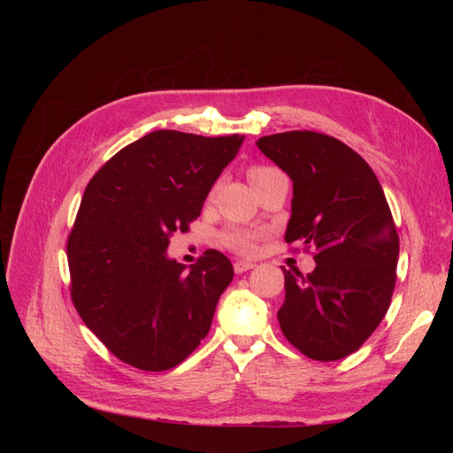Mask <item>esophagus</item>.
<instances>
[{"label": "esophagus", "mask_w": 453, "mask_h": 453, "mask_svg": "<svg viewBox=\"0 0 453 453\" xmlns=\"http://www.w3.org/2000/svg\"><path fill=\"white\" fill-rule=\"evenodd\" d=\"M255 265L251 263V260H236L234 263V272L236 273H243V272H248V270H251Z\"/></svg>", "instance_id": "esophagus-1"}]
</instances>
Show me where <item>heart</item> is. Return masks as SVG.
<instances>
[{
    "label": "heart",
    "mask_w": 453,
    "mask_h": 453,
    "mask_svg": "<svg viewBox=\"0 0 453 453\" xmlns=\"http://www.w3.org/2000/svg\"><path fill=\"white\" fill-rule=\"evenodd\" d=\"M272 173H280V170L272 168V166H253L250 170V180L251 183L263 180V177H268ZM257 240H258V232L250 230V228H228L221 234V243L226 250L234 251L238 255H253L257 250Z\"/></svg>",
    "instance_id": "heart-1"
}]
</instances>
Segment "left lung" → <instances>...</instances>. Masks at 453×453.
<instances>
[{"instance_id": "left-lung-1", "label": "left lung", "mask_w": 453, "mask_h": 453, "mask_svg": "<svg viewBox=\"0 0 453 453\" xmlns=\"http://www.w3.org/2000/svg\"><path fill=\"white\" fill-rule=\"evenodd\" d=\"M257 147L293 181L285 242L313 250L315 270H283L281 333L315 361L357 351L388 313L399 234L372 168L333 135L293 130Z\"/></svg>"}]
</instances>
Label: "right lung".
I'll return each mask as SVG.
<instances>
[{"label":"right lung","mask_w":453,"mask_h":453,"mask_svg":"<svg viewBox=\"0 0 453 453\" xmlns=\"http://www.w3.org/2000/svg\"><path fill=\"white\" fill-rule=\"evenodd\" d=\"M243 135L203 138L157 130L94 173L67 238L72 300L115 357L145 372L183 363L210 333L219 296L234 278L208 250L187 268L168 258Z\"/></svg>","instance_id":"add662e5"}]
</instances>
